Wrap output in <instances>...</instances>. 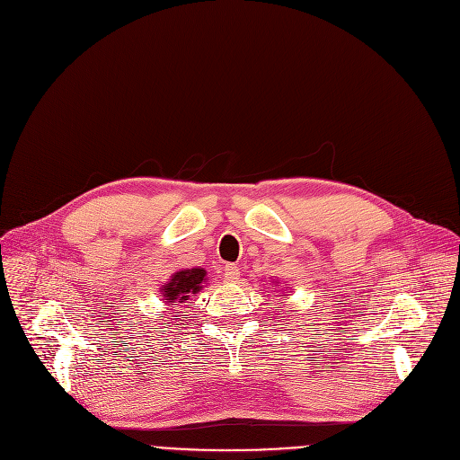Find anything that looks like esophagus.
<instances>
[{
	"instance_id": "esophagus-1",
	"label": "esophagus",
	"mask_w": 460,
	"mask_h": 460,
	"mask_svg": "<svg viewBox=\"0 0 460 460\" xmlns=\"http://www.w3.org/2000/svg\"><path fill=\"white\" fill-rule=\"evenodd\" d=\"M224 277H226V282H236L241 277V269L236 265H226L224 269Z\"/></svg>"
}]
</instances>
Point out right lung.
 Masks as SVG:
<instances>
[{
	"instance_id": "right-lung-1",
	"label": "right lung",
	"mask_w": 460,
	"mask_h": 460,
	"mask_svg": "<svg viewBox=\"0 0 460 460\" xmlns=\"http://www.w3.org/2000/svg\"><path fill=\"white\" fill-rule=\"evenodd\" d=\"M204 275H207V270L204 269L180 270V273H176L172 280L163 288V296L166 297V303L172 305L176 303V299L181 303L183 299L190 297L187 294H197L200 290Z\"/></svg>"
}]
</instances>
